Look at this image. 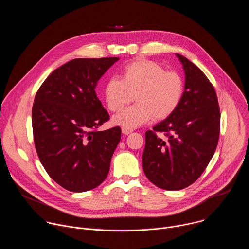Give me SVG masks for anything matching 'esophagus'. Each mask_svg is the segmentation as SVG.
Masks as SVG:
<instances>
[{
	"label": "esophagus",
	"mask_w": 249,
	"mask_h": 249,
	"mask_svg": "<svg viewBox=\"0 0 249 249\" xmlns=\"http://www.w3.org/2000/svg\"><path fill=\"white\" fill-rule=\"evenodd\" d=\"M132 132H133V129L125 128V127L122 128V133H123L124 135H128V134H130V133H132Z\"/></svg>",
	"instance_id": "obj_1"
}]
</instances>
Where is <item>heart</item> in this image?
I'll list each match as a JSON object with an SVG mask.
<instances>
[{"instance_id": "heart-1", "label": "heart", "mask_w": 249, "mask_h": 249, "mask_svg": "<svg viewBox=\"0 0 249 249\" xmlns=\"http://www.w3.org/2000/svg\"><path fill=\"white\" fill-rule=\"evenodd\" d=\"M184 79L175 71H166L151 60L127 64L121 79L110 78L104 87V99L110 111L119 112L133 100L136 104L113 117V123L125 128L143 125L152 118L163 120L180 105L184 95Z\"/></svg>"}]
</instances>
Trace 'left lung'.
Listing matches in <instances>:
<instances>
[{
	"mask_svg": "<svg viewBox=\"0 0 249 249\" xmlns=\"http://www.w3.org/2000/svg\"><path fill=\"white\" fill-rule=\"evenodd\" d=\"M185 71L180 105L169 117L146 132L143 168L148 179L164 190L194 183L218 146L221 112L214 86L187 58L176 54ZM160 132L164 137H159Z\"/></svg>",
	"mask_w": 249,
	"mask_h": 249,
	"instance_id": "obj_1",
	"label": "left lung"
}]
</instances>
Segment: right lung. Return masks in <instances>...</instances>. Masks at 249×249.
I'll return each mask as SVG.
<instances>
[{
  "instance_id": "1",
  "label": "right lung",
  "mask_w": 249,
  "mask_h": 249,
  "mask_svg": "<svg viewBox=\"0 0 249 249\" xmlns=\"http://www.w3.org/2000/svg\"><path fill=\"white\" fill-rule=\"evenodd\" d=\"M118 60L74 59L53 71L35 95V149L48 175L69 191L93 189L109 172L121 129L97 130L109 120V114L97 98L95 87Z\"/></svg>"
}]
</instances>
